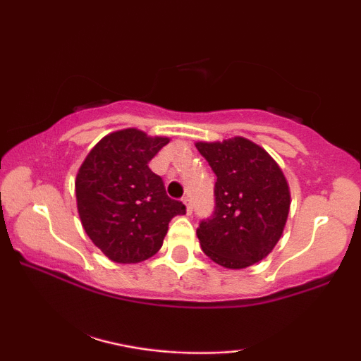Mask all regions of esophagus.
Instances as JSON below:
<instances>
[{"instance_id": "esophagus-1", "label": "esophagus", "mask_w": 361, "mask_h": 361, "mask_svg": "<svg viewBox=\"0 0 361 361\" xmlns=\"http://www.w3.org/2000/svg\"><path fill=\"white\" fill-rule=\"evenodd\" d=\"M182 202H184V205H185V212H187V215H190V214H192V204H190V199H189V197H184V199H182Z\"/></svg>"}]
</instances>
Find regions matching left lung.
<instances>
[{
    "instance_id": "obj_1",
    "label": "left lung",
    "mask_w": 361,
    "mask_h": 361,
    "mask_svg": "<svg viewBox=\"0 0 361 361\" xmlns=\"http://www.w3.org/2000/svg\"><path fill=\"white\" fill-rule=\"evenodd\" d=\"M215 172V210L197 228L204 253L228 269L266 258L283 235L290 194L276 161L253 141L236 136L197 142Z\"/></svg>"
}]
</instances>
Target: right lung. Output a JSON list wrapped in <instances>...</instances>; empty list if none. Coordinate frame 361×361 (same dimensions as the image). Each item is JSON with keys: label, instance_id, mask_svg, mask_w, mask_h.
Masks as SVG:
<instances>
[{"label": "right lung", "instance_id": "obj_1", "mask_svg": "<svg viewBox=\"0 0 361 361\" xmlns=\"http://www.w3.org/2000/svg\"><path fill=\"white\" fill-rule=\"evenodd\" d=\"M169 142L136 128L103 137L77 174V209L83 230L115 263H141L162 246L169 221L185 205L167 197L149 161Z\"/></svg>", "mask_w": 361, "mask_h": 361}]
</instances>
